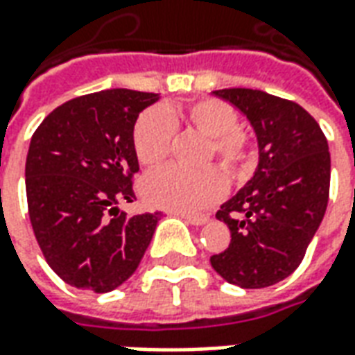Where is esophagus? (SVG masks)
Listing matches in <instances>:
<instances>
[{
  "instance_id": "esophagus-1",
  "label": "esophagus",
  "mask_w": 355,
  "mask_h": 355,
  "mask_svg": "<svg viewBox=\"0 0 355 355\" xmlns=\"http://www.w3.org/2000/svg\"><path fill=\"white\" fill-rule=\"evenodd\" d=\"M180 218H184L186 223L193 224V226H201V224H205L209 220L207 215H190V213H175Z\"/></svg>"
}]
</instances>
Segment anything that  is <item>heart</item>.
Segmentation results:
<instances>
[{
  "label": "heart",
  "mask_w": 355,
  "mask_h": 355,
  "mask_svg": "<svg viewBox=\"0 0 355 355\" xmlns=\"http://www.w3.org/2000/svg\"><path fill=\"white\" fill-rule=\"evenodd\" d=\"M178 121L209 137L203 162L216 157L234 178L245 177L253 165V140L238 127V112L216 98H198L173 108H148L132 127V150L144 167L162 165L171 152ZM142 196L157 207L196 213L211 207L226 192V177L215 165L186 171L165 167L142 180Z\"/></svg>",
  "instance_id": "1"
}]
</instances>
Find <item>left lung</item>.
Wrapping results in <instances>:
<instances>
[{
    "label": "left lung",
    "mask_w": 355,
    "mask_h": 355,
    "mask_svg": "<svg viewBox=\"0 0 355 355\" xmlns=\"http://www.w3.org/2000/svg\"><path fill=\"white\" fill-rule=\"evenodd\" d=\"M251 121L259 167L216 218L228 224L230 245L211 257L228 283L262 289L298 268L329 201L331 155L325 135L297 102L259 89H218Z\"/></svg>",
    "instance_id": "8db88e82"
}]
</instances>
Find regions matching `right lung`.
<instances>
[{
  "instance_id": "1",
  "label": "right lung",
  "mask_w": 355,
  "mask_h": 355,
  "mask_svg": "<svg viewBox=\"0 0 355 355\" xmlns=\"http://www.w3.org/2000/svg\"><path fill=\"white\" fill-rule=\"evenodd\" d=\"M159 96L106 89L60 104L30 140L26 198L37 245L72 287L108 293L139 268L162 213L127 216L139 159L132 127Z\"/></svg>"
}]
</instances>
